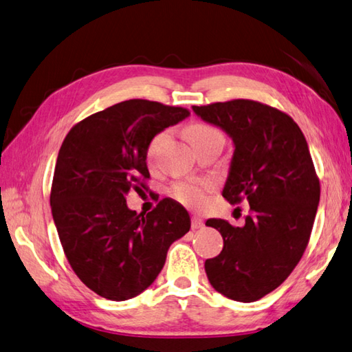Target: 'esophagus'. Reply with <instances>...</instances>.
<instances>
[{"label": "esophagus", "instance_id": "esophagus-1", "mask_svg": "<svg viewBox=\"0 0 352 352\" xmlns=\"http://www.w3.org/2000/svg\"><path fill=\"white\" fill-rule=\"evenodd\" d=\"M204 227V221L199 216L191 217V230H199Z\"/></svg>", "mask_w": 352, "mask_h": 352}]
</instances>
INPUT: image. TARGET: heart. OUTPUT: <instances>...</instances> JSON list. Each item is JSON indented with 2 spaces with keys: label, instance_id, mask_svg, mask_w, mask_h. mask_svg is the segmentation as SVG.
Segmentation results:
<instances>
[{
  "label": "heart",
  "instance_id": "obj_1",
  "mask_svg": "<svg viewBox=\"0 0 352 352\" xmlns=\"http://www.w3.org/2000/svg\"><path fill=\"white\" fill-rule=\"evenodd\" d=\"M185 136H187V139L193 147H197L199 144L208 141V139L222 136V133L208 124L193 122L185 129ZM165 138H167V131H161V133H157L150 141L147 147L148 164H153L159 148H161L162 142L165 141ZM213 190H214V182L210 181V179H202V181H182V182H176L173 187H171V196L181 204L187 205V207L199 208L205 204V201H207V195Z\"/></svg>",
  "mask_w": 352,
  "mask_h": 352
}]
</instances>
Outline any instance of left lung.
Segmentation results:
<instances>
[{
    "label": "left lung",
    "instance_id": "obj_1",
    "mask_svg": "<svg viewBox=\"0 0 352 352\" xmlns=\"http://www.w3.org/2000/svg\"><path fill=\"white\" fill-rule=\"evenodd\" d=\"M204 121L234 142L222 196L248 201L243 227L208 219L223 237L221 254L205 261L213 288L228 299L254 302L291 274L309 242L320 182L299 125L271 105L251 99L193 105Z\"/></svg>",
    "mask_w": 352,
    "mask_h": 352
}]
</instances>
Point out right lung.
<instances>
[{"label": "right lung", "instance_id": "right-lung-1", "mask_svg": "<svg viewBox=\"0 0 352 352\" xmlns=\"http://www.w3.org/2000/svg\"><path fill=\"white\" fill-rule=\"evenodd\" d=\"M190 115L130 99L73 125L59 148L50 207L72 270L96 294L127 300L155 282L170 245L190 230L181 204L165 197L147 214L129 210L130 190H148L147 147Z\"/></svg>", "mask_w": 352, "mask_h": 352}]
</instances>
